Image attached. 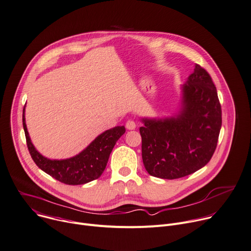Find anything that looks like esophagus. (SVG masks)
I'll use <instances>...</instances> for the list:
<instances>
[{"instance_id": "1", "label": "esophagus", "mask_w": 251, "mask_h": 251, "mask_svg": "<svg viewBox=\"0 0 251 251\" xmlns=\"http://www.w3.org/2000/svg\"><path fill=\"white\" fill-rule=\"evenodd\" d=\"M125 126H126V128H127L128 130H133V129H135V128H136V123H135V121H134V120L129 119V120H127V122H126Z\"/></svg>"}]
</instances>
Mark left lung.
<instances>
[{"mask_svg": "<svg viewBox=\"0 0 251 251\" xmlns=\"http://www.w3.org/2000/svg\"><path fill=\"white\" fill-rule=\"evenodd\" d=\"M142 121V160L151 176L177 179L206 165L222 123L221 105L208 72L195 65L183 86V109L176 118Z\"/></svg>", "mask_w": 251, "mask_h": 251, "instance_id": "left-lung-1", "label": "left lung"}]
</instances>
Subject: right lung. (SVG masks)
Listing matches in <instances>:
<instances>
[{"label":"right lung","mask_w":251,"mask_h":251,"mask_svg":"<svg viewBox=\"0 0 251 251\" xmlns=\"http://www.w3.org/2000/svg\"><path fill=\"white\" fill-rule=\"evenodd\" d=\"M24 112L25 108L23 110V127L27 146L34 162L44 172L68 185L85 184L99 178L106 168L114 146L125 133L124 126L112 128L99 135L84 151L75 157L65 160H51L42 156L33 146L27 131Z\"/></svg>","instance_id":"add662e5"}]
</instances>
